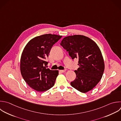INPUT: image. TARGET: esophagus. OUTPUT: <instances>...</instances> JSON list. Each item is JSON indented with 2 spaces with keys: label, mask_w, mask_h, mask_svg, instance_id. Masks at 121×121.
<instances>
[{
  "label": "esophagus",
  "mask_w": 121,
  "mask_h": 121,
  "mask_svg": "<svg viewBox=\"0 0 121 121\" xmlns=\"http://www.w3.org/2000/svg\"><path fill=\"white\" fill-rule=\"evenodd\" d=\"M66 69H64V70H60L59 71H60V72H61V73H63V72H65V71H66Z\"/></svg>",
  "instance_id": "esophagus-1"
}]
</instances>
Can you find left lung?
<instances>
[{"instance_id":"1","label":"left lung","mask_w":121,"mask_h":121,"mask_svg":"<svg viewBox=\"0 0 121 121\" xmlns=\"http://www.w3.org/2000/svg\"><path fill=\"white\" fill-rule=\"evenodd\" d=\"M60 44L69 52L72 59H78L79 67L74 71L75 79L70 85L85 93L92 90L100 81L104 69L101 52L96 43L89 38L74 35L64 38Z\"/></svg>"}]
</instances>
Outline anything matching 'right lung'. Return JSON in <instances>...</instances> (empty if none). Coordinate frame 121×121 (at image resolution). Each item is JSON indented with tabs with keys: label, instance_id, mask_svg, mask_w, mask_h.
Returning <instances> with one entry per match:
<instances>
[{
	"label": "right lung",
	"instance_id": "add662e5",
	"mask_svg": "<svg viewBox=\"0 0 121 121\" xmlns=\"http://www.w3.org/2000/svg\"><path fill=\"white\" fill-rule=\"evenodd\" d=\"M62 36L45 34L31 39L26 45L20 60L21 75L33 89L43 92L52 87L59 74L58 70L46 69L48 57L52 46Z\"/></svg>",
	"mask_w": 121,
	"mask_h": 121
}]
</instances>
